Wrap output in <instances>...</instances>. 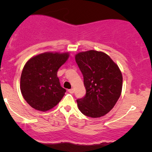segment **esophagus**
<instances>
[{
  "label": "esophagus",
  "mask_w": 152,
  "mask_h": 152,
  "mask_svg": "<svg viewBox=\"0 0 152 152\" xmlns=\"http://www.w3.org/2000/svg\"><path fill=\"white\" fill-rule=\"evenodd\" d=\"M68 92L70 93H74V89H73V88L70 89V90H68Z\"/></svg>",
  "instance_id": "34e87169"
}]
</instances>
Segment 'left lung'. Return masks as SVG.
Wrapping results in <instances>:
<instances>
[{"label": "left lung", "mask_w": 152, "mask_h": 152, "mask_svg": "<svg viewBox=\"0 0 152 152\" xmlns=\"http://www.w3.org/2000/svg\"><path fill=\"white\" fill-rule=\"evenodd\" d=\"M84 77L86 94L76 100L86 116L100 118L115 105L122 90L123 77L118 65L102 51L90 50L75 56Z\"/></svg>", "instance_id": "left-lung-1"}]
</instances>
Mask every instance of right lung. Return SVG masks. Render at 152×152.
<instances>
[{
	"label": "right lung",
	"instance_id": "add662e5",
	"mask_svg": "<svg viewBox=\"0 0 152 152\" xmlns=\"http://www.w3.org/2000/svg\"><path fill=\"white\" fill-rule=\"evenodd\" d=\"M68 57V53L45 52L26 63L20 76V90L31 107L45 112L63 98L66 90L61 87L57 71Z\"/></svg>",
	"mask_w": 152,
	"mask_h": 152
}]
</instances>
